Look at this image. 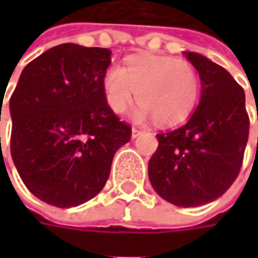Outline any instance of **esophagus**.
I'll use <instances>...</instances> for the list:
<instances>
[{
	"label": "esophagus",
	"instance_id": "esophagus-1",
	"mask_svg": "<svg viewBox=\"0 0 258 258\" xmlns=\"http://www.w3.org/2000/svg\"><path fill=\"white\" fill-rule=\"evenodd\" d=\"M142 134L139 129H136V127H132V139H135V138H138L139 135Z\"/></svg>",
	"mask_w": 258,
	"mask_h": 258
}]
</instances>
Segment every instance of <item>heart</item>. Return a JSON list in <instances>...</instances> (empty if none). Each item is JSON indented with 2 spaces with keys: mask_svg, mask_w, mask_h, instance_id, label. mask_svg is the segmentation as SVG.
Wrapping results in <instances>:
<instances>
[{
  "mask_svg": "<svg viewBox=\"0 0 258 258\" xmlns=\"http://www.w3.org/2000/svg\"><path fill=\"white\" fill-rule=\"evenodd\" d=\"M198 76L194 66L166 55H135L126 67L110 66L103 76L106 102L112 112L122 114L136 92L139 102L132 117H151L159 124H173L191 113L198 97Z\"/></svg>",
  "mask_w": 258,
  "mask_h": 258,
  "instance_id": "obj_1",
  "label": "heart"
}]
</instances>
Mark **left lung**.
<instances>
[{
  "mask_svg": "<svg viewBox=\"0 0 258 258\" xmlns=\"http://www.w3.org/2000/svg\"><path fill=\"white\" fill-rule=\"evenodd\" d=\"M183 54L200 75V103L181 127L156 135L148 175L161 198L189 208L213 203L235 181L250 122L243 87L233 76L205 55Z\"/></svg>",
  "mask_w": 258,
  "mask_h": 258,
  "instance_id": "1",
  "label": "left lung"
}]
</instances>
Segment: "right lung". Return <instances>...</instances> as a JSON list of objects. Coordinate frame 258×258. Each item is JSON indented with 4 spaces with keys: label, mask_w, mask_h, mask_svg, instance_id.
Wrapping results in <instances>:
<instances>
[{
    "label": "right lung",
    "mask_w": 258,
    "mask_h": 258,
    "mask_svg": "<svg viewBox=\"0 0 258 258\" xmlns=\"http://www.w3.org/2000/svg\"><path fill=\"white\" fill-rule=\"evenodd\" d=\"M110 55L109 48L55 45L25 66L10 99L15 168L50 205L70 208L96 197L116 151L131 141V126L106 102Z\"/></svg>",
    "instance_id": "obj_1"
}]
</instances>
